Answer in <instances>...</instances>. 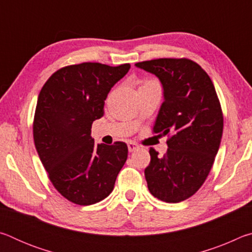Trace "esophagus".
Listing matches in <instances>:
<instances>
[{"mask_svg":"<svg viewBox=\"0 0 252 252\" xmlns=\"http://www.w3.org/2000/svg\"><path fill=\"white\" fill-rule=\"evenodd\" d=\"M127 149H129L130 152H133L135 150H138L139 146L135 142H133V141H129V142H127Z\"/></svg>","mask_w":252,"mask_h":252,"instance_id":"34e87169","label":"esophagus"}]
</instances>
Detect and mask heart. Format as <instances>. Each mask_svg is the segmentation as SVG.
I'll return each mask as SVG.
<instances>
[{"mask_svg":"<svg viewBox=\"0 0 252 252\" xmlns=\"http://www.w3.org/2000/svg\"><path fill=\"white\" fill-rule=\"evenodd\" d=\"M150 82H153V81H147V82L144 83V84H147V83H150Z\"/></svg>","mask_w":252,"mask_h":252,"instance_id":"heart-1","label":"heart"}]
</instances>
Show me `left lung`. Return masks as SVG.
Here are the masks:
<instances>
[{"label": "left lung", "mask_w": 252, "mask_h": 252, "mask_svg": "<svg viewBox=\"0 0 252 252\" xmlns=\"http://www.w3.org/2000/svg\"><path fill=\"white\" fill-rule=\"evenodd\" d=\"M135 66L160 80L164 101L153 132L170 135L163 157L152 148L149 151L151 161L144 170L149 191L161 201H183L206 181L222 138L223 117L215 85L189 59H157Z\"/></svg>", "instance_id": "obj_1"}]
</instances>
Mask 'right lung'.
Wrapping results in <instances>:
<instances>
[{"label": "right lung", "mask_w": 252, "mask_h": 252, "mask_svg": "<svg viewBox=\"0 0 252 252\" xmlns=\"http://www.w3.org/2000/svg\"><path fill=\"white\" fill-rule=\"evenodd\" d=\"M129 70V63L62 67L50 76L37 97L34 144L55 189L75 204L90 206L108 197L126 161L125 142L95 144L91 127L104 114L111 88Z\"/></svg>", "instance_id": "1"}]
</instances>
